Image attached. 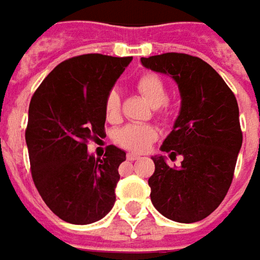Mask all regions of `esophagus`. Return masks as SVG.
<instances>
[{
  "instance_id": "esophagus-1",
  "label": "esophagus",
  "mask_w": 260,
  "mask_h": 260,
  "mask_svg": "<svg viewBox=\"0 0 260 260\" xmlns=\"http://www.w3.org/2000/svg\"><path fill=\"white\" fill-rule=\"evenodd\" d=\"M139 157H140V156L136 155V153H127V159H128V160H132V162H133V160H137Z\"/></svg>"
}]
</instances>
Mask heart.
<instances>
[{"instance_id": "obj_1", "label": "heart", "mask_w": 260, "mask_h": 260, "mask_svg": "<svg viewBox=\"0 0 260 260\" xmlns=\"http://www.w3.org/2000/svg\"><path fill=\"white\" fill-rule=\"evenodd\" d=\"M136 86L139 92L145 96L152 107H159L166 101L165 82L155 74H145L142 75ZM121 110V100L120 92L117 89H111L105 96L104 111L107 120L115 121L120 117ZM157 137V132L152 125L147 124H128L120 128L115 133V142L128 150L133 152H145L152 142Z\"/></svg>"}]
</instances>
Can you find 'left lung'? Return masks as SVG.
<instances>
[{
  "mask_svg": "<svg viewBox=\"0 0 260 260\" xmlns=\"http://www.w3.org/2000/svg\"><path fill=\"white\" fill-rule=\"evenodd\" d=\"M140 62L171 76L181 94L179 114L160 150L169 152V157L181 155L184 160L178 168L168 165L165 156H152V204L169 220L200 221L221 204L233 181L243 142L236 96L200 57L164 53L142 57Z\"/></svg>",
  "mask_w": 260,
  "mask_h": 260,
  "instance_id": "obj_1",
  "label": "left lung"
}]
</instances>
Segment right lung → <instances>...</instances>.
Returning <instances> with one entry per match:
<instances>
[{
  "instance_id": "1",
  "label": "right lung",
  "mask_w": 260,
  "mask_h": 260,
  "mask_svg": "<svg viewBox=\"0 0 260 260\" xmlns=\"http://www.w3.org/2000/svg\"><path fill=\"white\" fill-rule=\"evenodd\" d=\"M132 59L71 57L31 96L25 130L31 176L46 205L66 223L91 224L114 207L125 152L111 145L95 159L86 143L104 136L105 96Z\"/></svg>"
}]
</instances>
